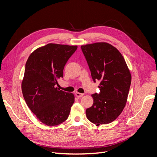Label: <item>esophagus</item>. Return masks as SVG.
<instances>
[{"instance_id":"obj_1","label":"esophagus","mask_w":157,"mask_h":157,"mask_svg":"<svg viewBox=\"0 0 157 157\" xmlns=\"http://www.w3.org/2000/svg\"><path fill=\"white\" fill-rule=\"evenodd\" d=\"M83 94H81V93H79V92H75V96L77 98H81L82 96H83Z\"/></svg>"}]
</instances>
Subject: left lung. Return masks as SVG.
I'll return each mask as SVG.
<instances>
[{"label": "left lung", "instance_id": "8db88e82", "mask_svg": "<svg viewBox=\"0 0 157 157\" xmlns=\"http://www.w3.org/2000/svg\"><path fill=\"white\" fill-rule=\"evenodd\" d=\"M94 82L100 80L99 94L92 95L93 105L86 110L94 124H109L124 109L131 84L130 70L121 52L107 42L82 45Z\"/></svg>", "mask_w": 157, "mask_h": 157}]
</instances>
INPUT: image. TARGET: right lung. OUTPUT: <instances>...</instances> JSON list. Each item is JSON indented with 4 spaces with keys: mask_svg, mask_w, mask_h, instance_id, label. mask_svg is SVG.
<instances>
[{
    "mask_svg": "<svg viewBox=\"0 0 157 157\" xmlns=\"http://www.w3.org/2000/svg\"><path fill=\"white\" fill-rule=\"evenodd\" d=\"M77 46L50 43L33 51L25 64L21 82L23 98L41 122L56 126L67 119L74 94L59 90L56 84L63 77L65 65Z\"/></svg>",
    "mask_w": 157,
    "mask_h": 157,
    "instance_id": "add662e5",
    "label": "right lung"
}]
</instances>
